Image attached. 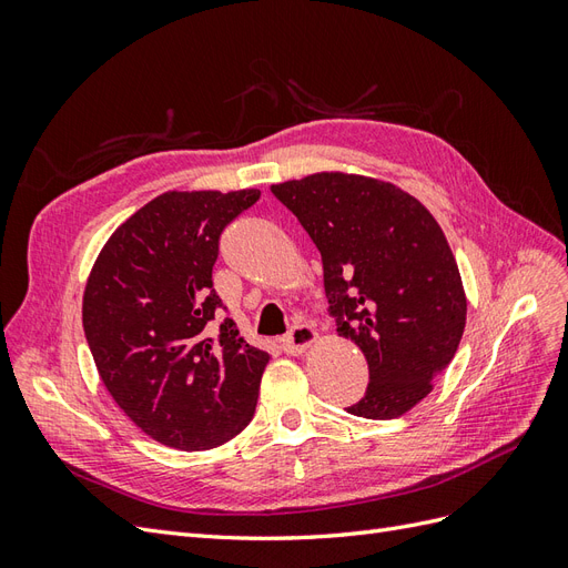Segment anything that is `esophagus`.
I'll return each mask as SVG.
<instances>
[{
	"label": "esophagus",
	"mask_w": 568,
	"mask_h": 568,
	"mask_svg": "<svg viewBox=\"0 0 568 568\" xmlns=\"http://www.w3.org/2000/svg\"><path fill=\"white\" fill-rule=\"evenodd\" d=\"M315 341H317V332L311 324H296L291 326V332L282 338V348L288 355H301L305 348H311Z\"/></svg>",
	"instance_id": "1"
}]
</instances>
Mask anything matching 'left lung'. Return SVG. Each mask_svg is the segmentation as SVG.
<instances>
[{
  "mask_svg": "<svg viewBox=\"0 0 568 568\" xmlns=\"http://www.w3.org/2000/svg\"><path fill=\"white\" fill-rule=\"evenodd\" d=\"M311 234L336 332L365 353L369 384L348 412L403 417L450 365L467 324V296L436 217L384 180L315 173L272 184Z\"/></svg>",
  "mask_w": 568,
  "mask_h": 568,
  "instance_id": "8db88e82",
  "label": "left lung"
}]
</instances>
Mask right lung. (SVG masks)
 <instances>
[{"mask_svg": "<svg viewBox=\"0 0 568 568\" xmlns=\"http://www.w3.org/2000/svg\"><path fill=\"white\" fill-rule=\"evenodd\" d=\"M261 199L165 192L101 248L82 296L94 365L118 407L168 448L211 450L253 419L270 355L220 317V234Z\"/></svg>", "mask_w": 568, "mask_h": 568, "instance_id": "right-lung-1", "label": "right lung"}]
</instances>
